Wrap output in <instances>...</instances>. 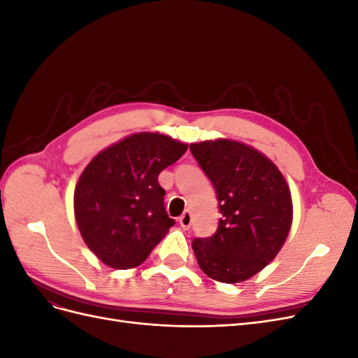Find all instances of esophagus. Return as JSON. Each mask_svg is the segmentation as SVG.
Listing matches in <instances>:
<instances>
[{"mask_svg": "<svg viewBox=\"0 0 358 358\" xmlns=\"http://www.w3.org/2000/svg\"><path fill=\"white\" fill-rule=\"evenodd\" d=\"M191 222H192V218H191V212L189 210H185L180 216H179V224L183 230H188L191 227Z\"/></svg>", "mask_w": 358, "mask_h": 358, "instance_id": "esophagus-1", "label": "esophagus"}]
</instances>
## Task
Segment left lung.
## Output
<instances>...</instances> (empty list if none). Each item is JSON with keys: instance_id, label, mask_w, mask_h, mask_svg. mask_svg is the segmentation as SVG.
I'll return each instance as SVG.
<instances>
[{"instance_id": "obj_1", "label": "left lung", "mask_w": 358, "mask_h": 358, "mask_svg": "<svg viewBox=\"0 0 358 358\" xmlns=\"http://www.w3.org/2000/svg\"><path fill=\"white\" fill-rule=\"evenodd\" d=\"M189 149L215 187L221 212L216 233L192 241L197 263L220 282H243L287 241L292 222L288 183L264 154L236 140H206Z\"/></svg>"}]
</instances>
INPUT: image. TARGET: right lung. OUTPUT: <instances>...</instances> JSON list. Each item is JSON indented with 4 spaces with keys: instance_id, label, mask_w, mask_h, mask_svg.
I'll return each instance as SVG.
<instances>
[{
    "instance_id": "obj_1",
    "label": "right lung",
    "mask_w": 358,
    "mask_h": 358,
    "mask_svg": "<svg viewBox=\"0 0 358 358\" xmlns=\"http://www.w3.org/2000/svg\"><path fill=\"white\" fill-rule=\"evenodd\" d=\"M187 149L164 134L136 133L85 167L74 189V216L82 239L106 266H140L175 225L158 176Z\"/></svg>"
}]
</instances>
